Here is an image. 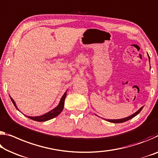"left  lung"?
I'll return each instance as SVG.
<instances>
[{
	"label": "left lung",
	"instance_id": "left-lung-1",
	"mask_svg": "<svg viewBox=\"0 0 158 158\" xmlns=\"http://www.w3.org/2000/svg\"><path fill=\"white\" fill-rule=\"evenodd\" d=\"M149 60H150V57H149ZM143 107H141V108H140V109L139 110H138V111H136V112H135V113L132 114L131 115H130V116H129V117H124V118H123V119H107V120L106 119V120H107V121L110 122H112V123H122V122H126V121H128V120L131 119V118H133V117H134L135 116H136V115H137L138 114H139V112L142 110Z\"/></svg>",
	"mask_w": 158,
	"mask_h": 158
}]
</instances>
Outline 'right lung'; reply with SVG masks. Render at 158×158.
Here are the masks:
<instances>
[{
    "label": "right lung",
    "mask_w": 158,
    "mask_h": 158,
    "mask_svg": "<svg viewBox=\"0 0 158 158\" xmlns=\"http://www.w3.org/2000/svg\"><path fill=\"white\" fill-rule=\"evenodd\" d=\"M66 95H67V91L63 94L62 97L61 98L59 104L57 105V106L56 107H55V108L51 110V111L46 112V113H45V114H42V115H40V116H35V117L27 116V115H25V114L24 115L26 117H28V118H30L31 119H33V120H34V121H36V122H45V121H48V120H50V119H51L52 118H54V117H57L59 114H60L61 112L62 111V110H63L64 104V99H65V98H66ZM10 99H11V101L12 102V103L14 104L15 107H16L17 110H19V109L17 108V105H16L15 102L14 100L12 99L11 97H10Z\"/></svg>",
    "instance_id": "right-lung-1"
}]
</instances>
